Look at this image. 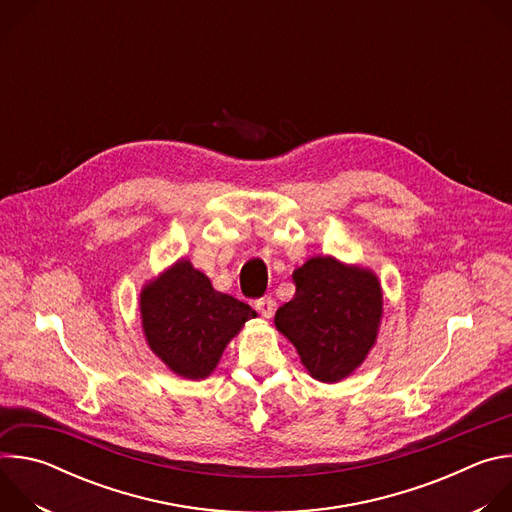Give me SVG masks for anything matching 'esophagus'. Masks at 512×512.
Masks as SVG:
<instances>
[{"mask_svg":"<svg viewBox=\"0 0 512 512\" xmlns=\"http://www.w3.org/2000/svg\"><path fill=\"white\" fill-rule=\"evenodd\" d=\"M255 308L259 310V314H261L263 318L269 320V318L273 316V312H275V302H273V298L265 296V298H261V300L255 302Z\"/></svg>","mask_w":512,"mask_h":512,"instance_id":"34e87169","label":"esophagus"}]
</instances>
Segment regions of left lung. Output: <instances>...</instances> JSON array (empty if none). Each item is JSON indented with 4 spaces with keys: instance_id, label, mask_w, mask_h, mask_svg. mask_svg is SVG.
<instances>
[{
    "instance_id": "8db88e82",
    "label": "left lung",
    "mask_w": 512,
    "mask_h": 512,
    "mask_svg": "<svg viewBox=\"0 0 512 512\" xmlns=\"http://www.w3.org/2000/svg\"><path fill=\"white\" fill-rule=\"evenodd\" d=\"M296 294L275 312V328L322 383L352 375L377 342L383 289L371 269L312 257L294 271Z\"/></svg>"
}]
</instances>
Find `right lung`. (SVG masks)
Instances as JSON below:
<instances>
[{"label":"right lung","instance_id":"right-lung-1","mask_svg":"<svg viewBox=\"0 0 512 512\" xmlns=\"http://www.w3.org/2000/svg\"><path fill=\"white\" fill-rule=\"evenodd\" d=\"M145 340L178 377L206 379L227 344L257 312L221 294L188 259L176 261L139 294Z\"/></svg>","mask_w":512,"mask_h":512}]
</instances>
